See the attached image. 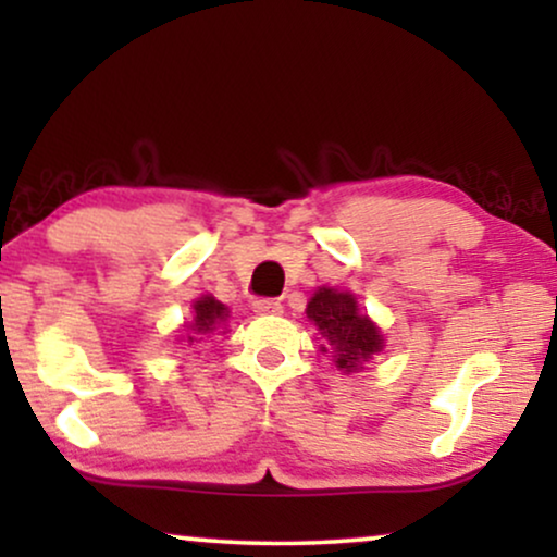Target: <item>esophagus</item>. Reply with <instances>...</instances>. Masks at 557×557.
I'll list each match as a JSON object with an SVG mask.
<instances>
[{"mask_svg":"<svg viewBox=\"0 0 557 557\" xmlns=\"http://www.w3.org/2000/svg\"><path fill=\"white\" fill-rule=\"evenodd\" d=\"M281 301L276 299H256L253 301V311L256 314H281Z\"/></svg>","mask_w":557,"mask_h":557,"instance_id":"1","label":"esophagus"}]
</instances>
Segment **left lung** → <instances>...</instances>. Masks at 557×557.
<instances>
[{
    "label": "left lung",
    "instance_id": "8db88e82",
    "mask_svg": "<svg viewBox=\"0 0 557 557\" xmlns=\"http://www.w3.org/2000/svg\"><path fill=\"white\" fill-rule=\"evenodd\" d=\"M307 317L334 347V360L342 370H360L362 362L383 349V334L368 317L357 311L352 294L322 286L307 304ZM322 349L326 352V347Z\"/></svg>",
    "mask_w": 557,
    "mask_h": 557
}]
</instances>
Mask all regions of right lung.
<instances>
[{"mask_svg": "<svg viewBox=\"0 0 557 557\" xmlns=\"http://www.w3.org/2000/svg\"><path fill=\"white\" fill-rule=\"evenodd\" d=\"M227 309L223 304L212 299V296H202L200 301H195V322L189 324V334L187 342H195V334H210L212 330H218L220 322H225Z\"/></svg>", "mask_w": 557, "mask_h": 557, "instance_id": "obj_1", "label": "right lung"}]
</instances>
